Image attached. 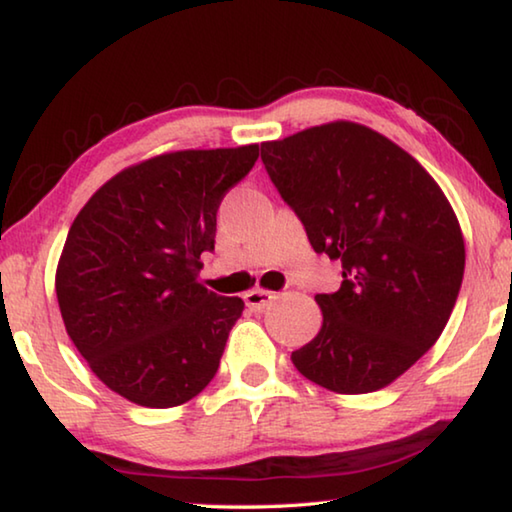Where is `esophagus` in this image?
Here are the masks:
<instances>
[{
  "instance_id": "34e87169",
  "label": "esophagus",
  "mask_w": 512,
  "mask_h": 512,
  "mask_svg": "<svg viewBox=\"0 0 512 512\" xmlns=\"http://www.w3.org/2000/svg\"><path fill=\"white\" fill-rule=\"evenodd\" d=\"M273 298H275V293L264 291V289H253L244 296L248 309H253V311H264L268 305H271Z\"/></svg>"
}]
</instances>
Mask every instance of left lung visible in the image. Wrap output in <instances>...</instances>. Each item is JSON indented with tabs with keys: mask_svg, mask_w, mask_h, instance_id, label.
Segmentation results:
<instances>
[{
	"mask_svg": "<svg viewBox=\"0 0 512 512\" xmlns=\"http://www.w3.org/2000/svg\"><path fill=\"white\" fill-rule=\"evenodd\" d=\"M262 162L311 248L341 262V289L316 296L323 327L293 366L327 391H379L452 316L465 271L452 205L409 153L350 121L266 142Z\"/></svg>",
	"mask_w": 512,
	"mask_h": 512,
	"instance_id": "1",
	"label": "left lung"
}]
</instances>
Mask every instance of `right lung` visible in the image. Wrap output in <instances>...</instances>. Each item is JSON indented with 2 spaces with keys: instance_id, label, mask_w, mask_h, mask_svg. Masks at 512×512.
<instances>
[{
  "instance_id": "add662e5",
  "label": "right lung",
  "mask_w": 512,
  "mask_h": 512,
  "mask_svg": "<svg viewBox=\"0 0 512 512\" xmlns=\"http://www.w3.org/2000/svg\"><path fill=\"white\" fill-rule=\"evenodd\" d=\"M259 146L176 151L110 178L76 216L56 296L76 350L110 391L149 409L196 397L214 379L244 300L198 282L225 192Z\"/></svg>"
}]
</instances>
